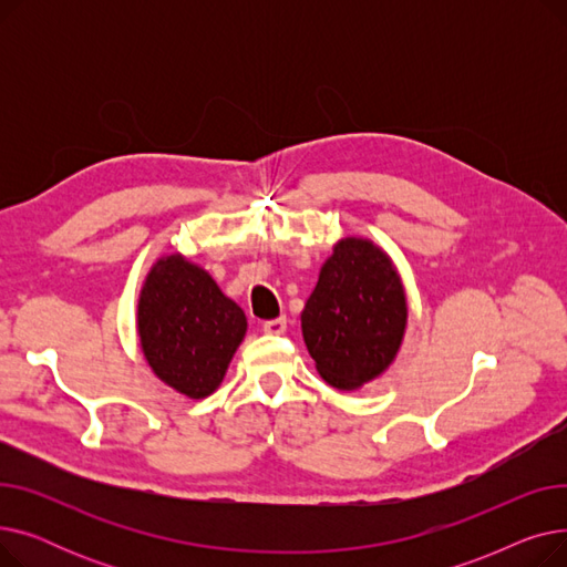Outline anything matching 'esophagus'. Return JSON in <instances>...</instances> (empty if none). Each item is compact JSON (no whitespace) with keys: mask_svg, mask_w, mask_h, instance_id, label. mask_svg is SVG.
I'll return each instance as SVG.
<instances>
[{"mask_svg":"<svg viewBox=\"0 0 567 567\" xmlns=\"http://www.w3.org/2000/svg\"><path fill=\"white\" fill-rule=\"evenodd\" d=\"M264 333L268 336H282L287 331V319L285 317H278V319H271V321H264Z\"/></svg>","mask_w":567,"mask_h":567,"instance_id":"1","label":"esophagus"}]
</instances>
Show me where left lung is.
Returning <instances> with one entry per match:
<instances>
[{
    "instance_id": "left-lung-1",
    "label": "left lung",
    "mask_w": 567,
    "mask_h": 567,
    "mask_svg": "<svg viewBox=\"0 0 567 567\" xmlns=\"http://www.w3.org/2000/svg\"><path fill=\"white\" fill-rule=\"evenodd\" d=\"M301 329L317 372L333 389L355 391L389 370L406 329V296L391 257L368 238L338 241Z\"/></svg>"
}]
</instances>
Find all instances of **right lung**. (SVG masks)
<instances>
[{
  "mask_svg": "<svg viewBox=\"0 0 567 567\" xmlns=\"http://www.w3.org/2000/svg\"><path fill=\"white\" fill-rule=\"evenodd\" d=\"M248 329L244 310L202 266L184 255L161 257L137 301V333L154 374L176 393L212 395Z\"/></svg>",
  "mask_w": 567,
  "mask_h": 567,
  "instance_id": "right-lung-1",
  "label": "right lung"
}]
</instances>
